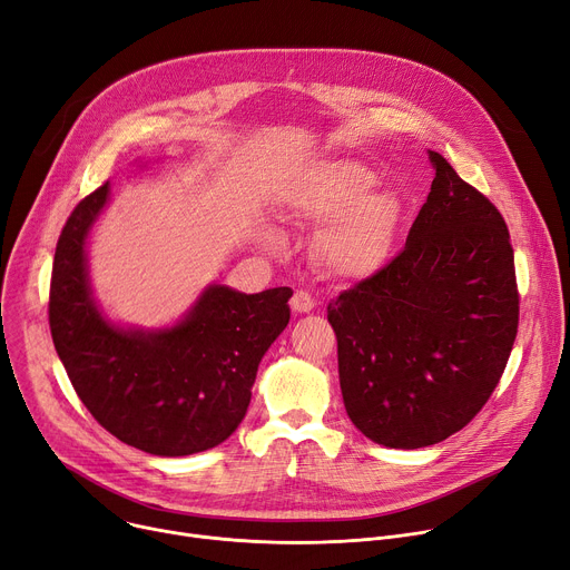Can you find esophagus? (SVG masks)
I'll use <instances>...</instances> for the list:
<instances>
[{
	"instance_id": "1",
	"label": "esophagus",
	"mask_w": 570,
	"mask_h": 570,
	"mask_svg": "<svg viewBox=\"0 0 570 570\" xmlns=\"http://www.w3.org/2000/svg\"><path fill=\"white\" fill-rule=\"evenodd\" d=\"M291 307L297 314H307V312H312L316 307V299H314V295L309 291H295L293 297H291Z\"/></svg>"
}]
</instances>
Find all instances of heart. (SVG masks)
I'll list each match as a JSON object with an SVG mask.
<instances>
[{
	"label": "heart",
	"instance_id": "heart-1",
	"mask_svg": "<svg viewBox=\"0 0 570 570\" xmlns=\"http://www.w3.org/2000/svg\"><path fill=\"white\" fill-rule=\"evenodd\" d=\"M375 176L360 163H334L291 199V208L307 219L336 215L318 238V252L344 277H362L387 261L399 226V204L390 193H372Z\"/></svg>",
	"mask_w": 570,
	"mask_h": 570
}]
</instances>
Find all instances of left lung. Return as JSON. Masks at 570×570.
Segmentation results:
<instances>
[{
  "label": "left lung",
  "instance_id": "1",
  "mask_svg": "<svg viewBox=\"0 0 570 570\" xmlns=\"http://www.w3.org/2000/svg\"><path fill=\"white\" fill-rule=\"evenodd\" d=\"M435 178L405 247L327 305L353 424L392 449L438 444L495 392L520 295L502 213L429 150Z\"/></svg>",
  "mask_w": 570,
  "mask_h": 570
}]
</instances>
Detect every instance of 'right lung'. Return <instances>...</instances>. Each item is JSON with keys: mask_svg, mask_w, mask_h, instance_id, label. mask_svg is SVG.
I'll list each match as a JSON object with an SVG mask.
<instances>
[{"mask_svg": "<svg viewBox=\"0 0 570 570\" xmlns=\"http://www.w3.org/2000/svg\"><path fill=\"white\" fill-rule=\"evenodd\" d=\"M109 197L102 183L66 219L52 263L50 332L94 420L154 456H189L229 438L247 412L258 362L291 318L288 286L254 295L208 286L178 325L121 330L102 318L85 240Z\"/></svg>", "mask_w": 570, "mask_h": 570, "instance_id": "right-lung-1", "label": "right lung"}]
</instances>
